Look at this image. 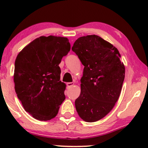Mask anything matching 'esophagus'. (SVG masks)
Here are the masks:
<instances>
[{
	"instance_id": "obj_1",
	"label": "esophagus",
	"mask_w": 148,
	"mask_h": 148,
	"mask_svg": "<svg viewBox=\"0 0 148 148\" xmlns=\"http://www.w3.org/2000/svg\"><path fill=\"white\" fill-rule=\"evenodd\" d=\"M73 85H74L73 82H68V83H66V86L68 88L71 87V86H73Z\"/></svg>"
}]
</instances>
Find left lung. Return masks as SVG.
I'll use <instances>...</instances> for the list:
<instances>
[{"instance_id": "left-lung-1", "label": "left lung", "mask_w": 148, "mask_h": 148, "mask_svg": "<svg viewBox=\"0 0 148 148\" xmlns=\"http://www.w3.org/2000/svg\"><path fill=\"white\" fill-rule=\"evenodd\" d=\"M72 50L84 66L76 110L84 121L95 122L108 114L119 100L124 64L117 48L95 34L78 38Z\"/></svg>"}]
</instances>
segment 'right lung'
Here are the masks:
<instances>
[{
  "mask_svg": "<svg viewBox=\"0 0 148 148\" xmlns=\"http://www.w3.org/2000/svg\"><path fill=\"white\" fill-rule=\"evenodd\" d=\"M71 50L66 37L40 36L17 55L14 82L17 97L33 118L49 121L57 116L65 100V83L60 81L59 66Z\"/></svg>",
  "mask_w": 148,
  "mask_h": 148,
  "instance_id": "1",
  "label": "right lung"
}]
</instances>
